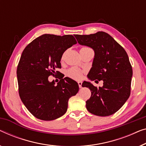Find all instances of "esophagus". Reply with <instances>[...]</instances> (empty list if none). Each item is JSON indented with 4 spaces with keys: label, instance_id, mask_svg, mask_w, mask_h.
Segmentation results:
<instances>
[{
    "label": "esophagus",
    "instance_id": "1",
    "mask_svg": "<svg viewBox=\"0 0 146 146\" xmlns=\"http://www.w3.org/2000/svg\"><path fill=\"white\" fill-rule=\"evenodd\" d=\"M78 86H79V88H82V82L80 81V82H78Z\"/></svg>",
    "mask_w": 146,
    "mask_h": 146
}]
</instances>
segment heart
<instances>
[{"label":"heart","instance_id":"heart-1","mask_svg":"<svg viewBox=\"0 0 146 146\" xmlns=\"http://www.w3.org/2000/svg\"><path fill=\"white\" fill-rule=\"evenodd\" d=\"M88 48L86 47H82L80 48V50L83 49V48ZM84 72L82 70L76 68V67H72V68H70L68 71H67V74H68V76L72 78V79H74L75 80H81L84 76Z\"/></svg>","mask_w":146,"mask_h":146}]
</instances>
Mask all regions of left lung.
<instances>
[{
	"label": "left lung",
	"mask_w": 146,
	"mask_h": 146,
	"mask_svg": "<svg viewBox=\"0 0 146 146\" xmlns=\"http://www.w3.org/2000/svg\"><path fill=\"white\" fill-rule=\"evenodd\" d=\"M78 43L94 49L95 56L88 77L103 80V87L97 88L84 82L92 96L86 101V108L95 115L106 117L121 108L130 95L132 68L126 50L108 33L74 35ZM96 80V81H98Z\"/></svg>",
	"instance_id": "1"
}]
</instances>
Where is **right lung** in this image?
<instances>
[{"instance_id": "obj_1", "label": "right lung", "mask_w": 146, "mask_h": 146, "mask_svg": "<svg viewBox=\"0 0 146 146\" xmlns=\"http://www.w3.org/2000/svg\"><path fill=\"white\" fill-rule=\"evenodd\" d=\"M77 41L72 35L44 34L26 46L17 67L18 92L27 110L37 119L52 120L62 117L68 102L79 90L76 82L69 78L57 84L48 82L61 68L60 59L67 48Z\"/></svg>"}]
</instances>
